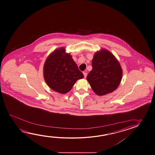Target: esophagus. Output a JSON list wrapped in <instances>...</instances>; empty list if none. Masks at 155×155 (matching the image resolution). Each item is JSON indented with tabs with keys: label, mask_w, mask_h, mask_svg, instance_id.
<instances>
[{
	"label": "esophagus",
	"mask_w": 155,
	"mask_h": 155,
	"mask_svg": "<svg viewBox=\"0 0 155 155\" xmlns=\"http://www.w3.org/2000/svg\"><path fill=\"white\" fill-rule=\"evenodd\" d=\"M84 76V78H86L87 76V73L86 72H83Z\"/></svg>",
	"instance_id": "obj_1"
}]
</instances>
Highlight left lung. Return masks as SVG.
<instances>
[{
    "mask_svg": "<svg viewBox=\"0 0 155 155\" xmlns=\"http://www.w3.org/2000/svg\"><path fill=\"white\" fill-rule=\"evenodd\" d=\"M92 70L87 80L98 95L114 91L120 83L122 69L117 59L107 49L96 52L92 61Z\"/></svg>",
    "mask_w": 155,
    "mask_h": 155,
    "instance_id": "left-lung-1",
    "label": "left lung"
}]
</instances>
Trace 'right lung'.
Listing matches in <instances>:
<instances>
[{
    "instance_id": "obj_1",
    "label": "right lung",
    "mask_w": 155,
    "mask_h": 155,
    "mask_svg": "<svg viewBox=\"0 0 155 155\" xmlns=\"http://www.w3.org/2000/svg\"><path fill=\"white\" fill-rule=\"evenodd\" d=\"M45 81L51 89L65 94L70 91L78 79L84 74L69 54L63 48H58L50 54L44 66Z\"/></svg>"
}]
</instances>
